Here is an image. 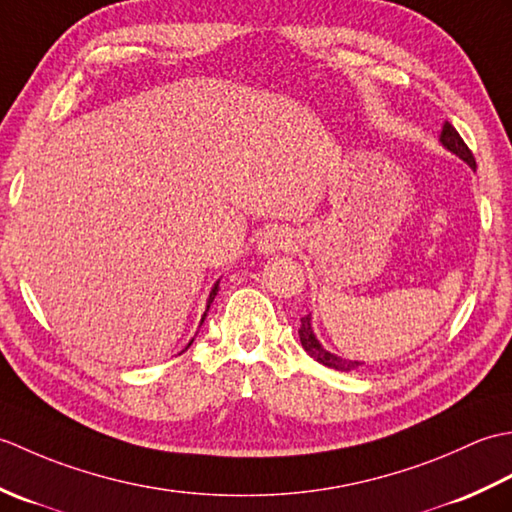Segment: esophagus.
<instances>
[{
    "label": "esophagus",
    "mask_w": 512,
    "mask_h": 512,
    "mask_svg": "<svg viewBox=\"0 0 512 512\" xmlns=\"http://www.w3.org/2000/svg\"><path fill=\"white\" fill-rule=\"evenodd\" d=\"M295 244H297V237L290 231V228L270 226L262 235H259L257 250L262 255H275V253H279V250H290Z\"/></svg>",
    "instance_id": "34e87169"
}]
</instances>
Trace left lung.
Wrapping results in <instances>:
<instances>
[{"label":"left lung","instance_id":"8db88e82","mask_svg":"<svg viewBox=\"0 0 512 512\" xmlns=\"http://www.w3.org/2000/svg\"><path fill=\"white\" fill-rule=\"evenodd\" d=\"M440 143L444 149H449L451 154L460 156L466 165H469L471 169H475V158L471 154V149L466 147V143L462 140V136L455 132V127L451 123H444L442 127V134H440ZM299 339H301V345L303 350H306L314 361H319L321 365L325 367H332V369H339V372H352V369H356L358 361H347V358H341L336 356L332 352L325 350V347L319 343L317 336H314V330H312V317L308 314V317L301 319V328H299Z\"/></svg>","mask_w":512,"mask_h":512}]
</instances>
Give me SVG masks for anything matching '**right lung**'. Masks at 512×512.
<instances>
[{"label": "right lung", "mask_w": 512, "mask_h": 512, "mask_svg": "<svg viewBox=\"0 0 512 512\" xmlns=\"http://www.w3.org/2000/svg\"><path fill=\"white\" fill-rule=\"evenodd\" d=\"M217 290H220V281H215V286L211 288V295H209V301H206V310H204V314H202V321H200V325L204 323V319H206V312H209V308H211V303H213V299H215V295H217ZM193 343V339L189 341V345ZM187 345V347H189ZM187 347H184V350H187Z\"/></svg>", "instance_id": "1"}]
</instances>
